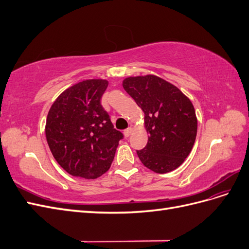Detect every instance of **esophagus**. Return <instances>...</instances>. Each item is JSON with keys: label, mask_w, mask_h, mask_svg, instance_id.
Returning a JSON list of instances; mask_svg holds the SVG:
<instances>
[{"label": "esophagus", "mask_w": 249, "mask_h": 249, "mask_svg": "<svg viewBox=\"0 0 249 249\" xmlns=\"http://www.w3.org/2000/svg\"><path fill=\"white\" fill-rule=\"evenodd\" d=\"M132 133H133V129H132V127H127V129L124 130V132L125 137H129Z\"/></svg>", "instance_id": "34e87169"}]
</instances>
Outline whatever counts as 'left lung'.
Instances as JSON below:
<instances>
[{"label": "left lung", "mask_w": 249, "mask_h": 249, "mask_svg": "<svg viewBox=\"0 0 249 249\" xmlns=\"http://www.w3.org/2000/svg\"><path fill=\"white\" fill-rule=\"evenodd\" d=\"M123 86L144 113L149 136L146 146L137 150L140 161L157 173L177 169L190 154L197 133V118L189 97L154 74L125 78Z\"/></svg>", "instance_id": "left-lung-1"}]
</instances>
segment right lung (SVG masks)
Instances as JSON below:
<instances>
[{
    "instance_id": "add662e5",
    "label": "right lung",
    "mask_w": 249,
    "mask_h": 249,
    "mask_svg": "<svg viewBox=\"0 0 249 249\" xmlns=\"http://www.w3.org/2000/svg\"><path fill=\"white\" fill-rule=\"evenodd\" d=\"M108 81L89 79L65 89L48 113L46 137L58 164L87 179L110 168L124 135L114 129L101 105Z\"/></svg>"
}]
</instances>
